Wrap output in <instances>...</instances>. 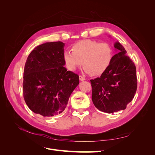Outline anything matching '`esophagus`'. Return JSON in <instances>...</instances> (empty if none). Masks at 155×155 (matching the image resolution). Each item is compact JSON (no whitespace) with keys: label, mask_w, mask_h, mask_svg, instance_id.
Segmentation results:
<instances>
[{"label":"esophagus","mask_w":155,"mask_h":155,"mask_svg":"<svg viewBox=\"0 0 155 155\" xmlns=\"http://www.w3.org/2000/svg\"><path fill=\"white\" fill-rule=\"evenodd\" d=\"M79 80H80V81H84V80H85V78L82 76H79Z\"/></svg>","instance_id":"34e87169"}]
</instances>
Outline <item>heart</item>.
Returning a JSON list of instances; mask_svg holds the SVG:
<instances>
[{
	"label": "heart",
	"instance_id": "obj_1",
	"mask_svg": "<svg viewBox=\"0 0 155 155\" xmlns=\"http://www.w3.org/2000/svg\"><path fill=\"white\" fill-rule=\"evenodd\" d=\"M113 58V48L107 43L87 39L72 46V51L65 50L63 60L67 68L74 71L83 63L84 70L92 76L104 74L109 68Z\"/></svg>",
	"mask_w": 155,
	"mask_h": 155
}]
</instances>
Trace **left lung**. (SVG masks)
I'll list each match as a JSON object with an SVG mask.
<instances>
[{
  "label": "left lung",
  "instance_id": "8db88e82",
  "mask_svg": "<svg viewBox=\"0 0 155 155\" xmlns=\"http://www.w3.org/2000/svg\"><path fill=\"white\" fill-rule=\"evenodd\" d=\"M117 53L109 68L100 78L91 79L92 100L100 111L113 113L126 109L137 89L135 64L119 42L114 45Z\"/></svg>",
  "mask_w": 155,
  "mask_h": 155
}]
</instances>
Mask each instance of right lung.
<instances>
[{"label":"right lung","mask_w":155,"mask_h":155,"mask_svg":"<svg viewBox=\"0 0 155 155\" xmlns=\"http://www.w3.org/2000/svg\"><path fill=\"white\" fill-rule=\"evenodd\" d=\"M64 46L61 41L37 46L25 63L23 96L29 109L43 116L63 112L79 85L78 75L64 67Z\"/></svg>","instance_id":"1"}]
</instances>
